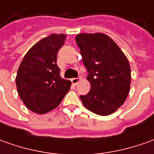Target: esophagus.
<instances>
[{"mask_svg": "<svg viewBox=\"0 0 154 154\" xmlns=\"http://www.w3.org/2000/svg\"><path fill=\"white\" fill-rule=\"evenodd\" d=\"M79 80H80V78H73V79H71V82L74 85H76L77 84L79 83Z\"/></svg>", "mask_w": 154, "mask_h": 154, "instance_id": "34e87169", "label": "esophagus"}]
</instances>
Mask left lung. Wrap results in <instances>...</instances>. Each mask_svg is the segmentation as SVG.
I'll return each mask as SVG.
<instances>
[{"instance_id": "left-lung-1", "label": "left lung", "mask_w": 154, "mask_h": 154, "mask_svg": "<svg viewBox=\"0 0 154 154\" xmlns=\"http://www.w3.org/2000/svg\"><path fill=\"white\" fill-rule=\"evenodd\" d=\"M75 41L91 83L89 93L79 95L82 103L97 115H110L124 103L129 93L131 68L128 59L103 33H80Z\"/></svg>"}]
</instances>
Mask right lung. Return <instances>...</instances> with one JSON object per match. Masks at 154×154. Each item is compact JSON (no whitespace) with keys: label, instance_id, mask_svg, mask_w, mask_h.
Wrapping results in <instances>:
<instances>
[{"label":"right lung","instance_id":"add662e5","mask_svg":"<svg viewBox=\"0 0 154 154\" xmlns=\"http://www.w3.org/2000/svg\"><path fill=\"white\" fill-rule=\"evenodd\" d=\"M64 34H51L31 48L17 70L16 85L26 107L44 114L59 106L71 82L61 78L57 54L65 42Z\"/></svg>","mask_w":154,"mask_h":154}]
</instances>
